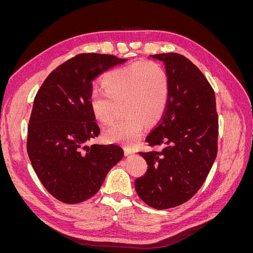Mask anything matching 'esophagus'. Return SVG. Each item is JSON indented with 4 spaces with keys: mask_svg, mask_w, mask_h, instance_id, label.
Here are the masks:
<instances>
[{
    "mask_svg": "<svg viewBox=\"0 0 253 253\" xmlns=\"http://www.w3.org/2000/svg\"><path fill=\"white\" fill-rule=\"evenodd\" d=\"M134 153H135V151H134L133 149H129V148H125V154H126V156L131 155V154H134Z\"/></svg>",
    "mask_w": 253,
    "mask_h": 253,
    "instance_id": "esophagus-1",
    "label": "esophagus"
}]
</instances>
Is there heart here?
<instances>
[{"mask_svg":"<svg viewBox=\"0 0 253 253\" xmlns=\"http://www.w3.org/2000/svg\"><path fill=\"white\" fill-rule=\"evenodd\" d=\"M105 91H94L90 109L95 117L109 125L119 105L126 116L104 131L109 141L134 145L139 141L145 124L152 126L162 118L169 99V78L155 62H136L116 68L102 80Z\"/></svg>","mask_w":253,"mask_h":253,"instance_id":"1","label":"heart"}]
</instances>
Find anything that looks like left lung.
I'll return each mask as SVG.
<instances>
[{
    "mask_svg": "<svg viewBox=\"0 0 253 253\" xmlns=\"http://www.w3.org/2000/svg\"><path fill=\"white\" fill-rule=\"evenodd\" d=\"M150 57L164 62L170 93L162 120L145 138L162 150L140 153L148 170L135 189L145 204L164 210L203 186L217 154L218 118L214 90L189 59L175 52Z\"/></svg>",
    "mask_w": 253,
    "mask_h": 253,
    "instance_id": "8db88e82",
    "label": "left lung"
}]
</instances>
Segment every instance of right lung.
I'll return each instance as SVG.
<instances>
[{
    "label": "right lung",
    "mask_w": 253,
    "mask_h": 253,
    "mask_svg": "<svg viewBox=\"0 0 253 253\" xmlns=\"http://www.w3.org/2000/svg\"><path fill=\"white\" fill-rule=\"evenodd\" d=\"M126 59L81 53L52 71L35 97L27 153L44 188L65 204L95 195L124 157L119 145L87 142L100 134L90 109L91 82Z\"/></svg>",
    "instance_id": "obj_1"
}]
</instances>
